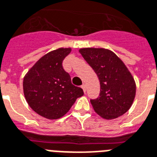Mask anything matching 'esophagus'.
Wrapping results in <instances>:
<instances>
[{"mask_svg":"<svg viewBox=\"0 0 157 157\" xmlns=\"http://www.w3.org/2000/svg\"><path fill=\"white\" fill-rule=\"evenodd\" d=\"M81 88H82L83 90H84V92L85 93V92H86V85H85V84H84V85H82Z\"/></svg>","mask_w":157,"mask_h":157,"instance_id":"34e87169","label":"esophagus"}]
</instances>
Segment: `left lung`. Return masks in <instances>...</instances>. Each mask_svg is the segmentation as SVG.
<instances>
[{
    "mask_svg": "<svg viewBox=\"0 0 157 157\" xmlns=\"http://www.w3.org/2000/svg\"><path fill=\"white\" fill-rule=\"evenodd\" d=\"M80 53L100 81V94L91 99L94 109L105 119H114L131 108L136 97V82L123 61L104 48H81Z\"/></svg>",
    "mask_w": 157,
    "mask_h": 157,
    "instance_id": "1",
    "label": "left lung"
}]
</instances>
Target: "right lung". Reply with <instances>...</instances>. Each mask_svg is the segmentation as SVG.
<instances>
[{
	"label": "right lung",
	"instance_id": "1",
	"mask_svg": "<svg viewBox=\"0 0 157 157\" xmlns=\"http://www.w3.org/2000/svg\"><path fill=\"white\" fill-rule=\"evenodd\" d=\"M71 48H59L37 61L24 76L23 91L30 108L48 119L63 117L76 98L83 96L80 87L72 84L63 68V60Z\"/></svg>",
	"mask_w": 157,
	"mask_h": 157
}]
</instances>
